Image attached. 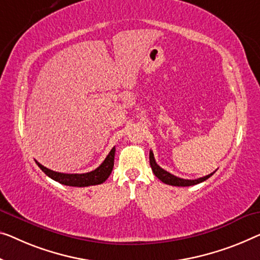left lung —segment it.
<instances>
[{"instance_id":"1","label":"left lung","mask_w":260,"mask_h":260,"mask_svg":"<svg viewBox=\"0 0 260 260\" xmlns=\"http://www.w3.org/2000/svg\"><path fill=\"white\" fill-rule=\"evenodd\" d=\"M149 164H150V167H152L153 173L155 174V176L157 177L158 180L164 182L166 184H169V185H175V187H189V185H195V184H199L201 182H203L205 180H208L209 177L211 175H214V173L209 174L207 176H203V177H200V179H196V180H185V179H181V177H177L175 175H173V174L168 173L167 170L162 169L160 166L156 164V161H155L154 158V154L152 150L149 152Z\"/></svg>"}]
</instances>
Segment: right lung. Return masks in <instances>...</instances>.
Instances as JSON below:
<instances>
[{"label": "right lung", "instance_id": "add662e5", "mask_svg": "<svg viewBox=\"0 0 260 260\" xmlns=\"http://www.w3.org/2000/svg\"><path fill=\"white\" fill-rule=\"evenodd\" d=\"M114 154H115V148L111 149L110 154L107 155L105 160L102 165L99 166L98 168L92 170L90 173L85 174H64V173H58L53 172V170L49 169L42 166L40 162L36 164L38 167H40L43 172L51 177L52 180L59 182L61 184L70 185V187H88V185H95V184H102L105 182L108 176L111 175L112 169H113L114 166Z\"/></svg>", "mask_w": 260, "mask_h": 260}]
</instances>
